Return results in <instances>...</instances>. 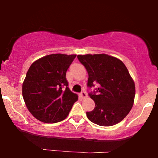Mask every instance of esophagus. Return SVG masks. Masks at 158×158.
Returning a JSON list of instances; mask_svg holds the SVG:
<instances>
[{
    "label": "esophagus",
    "instance_id": "obj_1",
    "mask_svg": "<svg viewBox=\"0 0 158 158\" xmlns=\"http://www.w3.org/2000/svg\"><path fill=\"white\" fill-rule=\"evenodd\" d=\"M81 97L83 98H87V97H88V95H87V94H86L85 91L82 92L81 94Z\"/></svg>",
    "mask_w": 158,
    "mask_h": 158
}]
</instances>
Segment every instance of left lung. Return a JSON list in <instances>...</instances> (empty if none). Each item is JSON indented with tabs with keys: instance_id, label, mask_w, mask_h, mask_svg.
<instances>
[{
	"instance_id": "obj_1",
	"label": "left lung",
	"mask_w": 158,
	"mask_h": 158,
	"mask_svg": "<svg viewBox=\"0 0 158 158\" xmlns=\"http://www.w3.org/2000/svg\"><path fill=\"white\" fill-rule=\"evenodd\" d=\"M88 74V86L99 87L89 96L95 102L88 119L99 126L110 127L124 119L131 111L135 96V85L122 60L106 54L77 55Z\"/></svg>"
}]
</instances>
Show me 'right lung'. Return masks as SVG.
I'll list each match as a JSON object with an SVG mask.
<instances>
[{
    "mask_svg": "<svg viewBox=\"0 0 158 158\" xmlns=\"http://www.w3.org/2000/svg\"><path fill=\"white\" fill-rule=\"evenodd\" d=\"M75 57L52 54L36 60L28 70L22 85L23 98L30 113L40 122L64 120L78 100L66 80L67 70Z\"/></svg>",
    "mask_w": 158,
    "mask_h": 158,
    "instance_id": "right-lung-1",
    "label": "right lung"
}]
</instances>
